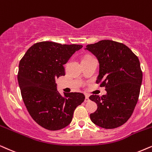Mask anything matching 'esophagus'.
<instances>
[{
	"label": "esophagus",
	"instance_id": "34e87169",
	"mask_svg": "<svg viewBox=\"0 0 152 152\" xmlns=\"http://www.w3.org/2000/svg\"><path fill=\"white\" fill-rule=\"evenodd\" d=\"M90 99H89V95L86 94V99H85V102H88Z\"/></svg>",
	"mask_w": 152,
	"mask_h": 152
}]
</instances>
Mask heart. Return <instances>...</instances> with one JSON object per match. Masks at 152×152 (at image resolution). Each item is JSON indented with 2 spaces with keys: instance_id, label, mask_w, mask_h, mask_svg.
<instances>
[{
  "instance_id": "b5f03b06",
  "label": "heart",
  "mask_w": 152,
  "mask_h": 152,
  "mask_svg": "<svg viewBox=\"0 0 152 152\" xmlns=\"http://www.w3.org/2000/svg\"><path fill=\"white\" fill-rule=\"evenodd\" d=\"M89 57H90V56H86V57H84L83 58H89Z\"/></svg>"
}]
</instances>
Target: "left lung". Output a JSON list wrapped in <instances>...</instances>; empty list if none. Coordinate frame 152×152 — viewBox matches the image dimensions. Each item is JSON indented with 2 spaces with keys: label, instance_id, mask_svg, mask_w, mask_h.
I'll return each mask as SVG.
<instances>
[{
  "label": "left lung",
  "instance_id": "obj_1",
  "mask_svg": "<svg viewBox=\"0 0 152 152\" xmlns=\"http://www.w3.org/2000/svg\"><path fill=\"white\" fill-rule=\"evenodd\" d=\"M85 49L98 60L96 83L106 87L107 92L102 96H90L97 104L91 121L104 129L117 128L130 118L138 100L142 80L138 58L128 46L112 40L88 44Z\"/></svg>",
  "mask_w": 152,
  "mask_h": 152
}]
</instances>
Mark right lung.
<instances>
[{
    "label": "right lung",
    "mask_w": 152,
    "mask_h": 152,
    "mask_svg": "<svg viewBox=\"0 0 152 152\" xmlns=\"http://www.w3.org/2000/svg\"><path fill=\"white\" fill-rule=\"evenodd\" d=\"M82 47L38 42L19 62L17 78L24 104L32 118L44 129L57 131L68 126L75 109L84 102L82 93H64L62 96L56 83V78L65 75L64 64Z\"/></svg>",
    "instance_id": "add662e5"
}]
</instances>
